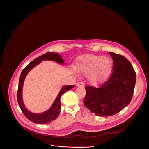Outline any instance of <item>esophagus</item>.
I'll return each mask as SVG.
<instances>
[{
	"instance_id": "1",
	"label": "esophagus",
	"mask_w": 149,
	"mask_h": 149,
	"mask_svg": "<svg viewBox=\"0 0 149 149\" xmlns=\"http://www.w3.org/2000/svg\"><path fill=\"white\" fill-rule=\"evenodd\" d=\"M77 86H82V87H84L85 86V84H84V82H83L82 81H79L77 83Z\"/></svg>"
}]
</instances>
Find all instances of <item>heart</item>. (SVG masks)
Returning <instances> with one entry per match:
<instances>
[{
    "label": "heart",
    "instance_id": "1",
    "mask_svg": "<svg viewBox=\"0 0 149 149\" xmlns=\"http://www.w3.org/2000/svg\"><path fill=\"white\" fill-rule=\"evenodd\" d=\"M113 68V61L109 57L90 55L82 58L78 70L84 75H88L90 81L96 84L102 81L110 75Z\"/></svg>",
    "mask_w": 149,
    "mask_h": 149
}]
</instances>
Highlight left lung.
Here are the masks:
<instances>
[{
	"mask_svg": "<svg viewBox=\"0 0 149 149\" xmlns=\"http://www.w3.org/2000/svg\"><path fill=\"white\" fill-rule=\"evenodd\" d=\"M109 54L114 63L110 78L98 87H86L84 105L98 116L114 115L128 105L136 84V74L130 62L123 55Z\"/></svg>",
	"mask_w": 149,
	"mask_h": 149,
	"instance_id": "8db88e82",
	"label": "left lung"
}]
</instances>
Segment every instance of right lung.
<instances>
[{
  "label": "right lung",
  "instance_id": "1",
  "mask_svg": "<svg viewBox=\"0 0 149 149\" xmlns=\"http://www.w3.org/2000/svg\"><path fill=\"white\" fill-rule=\"evenodd\" d=\"M42 60H51L61 63V64H63V59L61 58L59 54L56 53L47 52L38 57L37 58L35 59L33 61L31 62L22 70V72H21L19 81L18 89L17 91V100L20 109L22 110L25 116L28 120L36 124H47L50 123L52 120H55L58 117L60 113V100L61 95L64 94L66 91L72 89L74 87V85H72V86H65L62 87L58 96L56 97L55 100L54 101L53 104L49 108V109L47 111L40 114H35L32 113L29 111H28L25 107L22 98V91L24 82L26 75L29 72V71L34 67H35L36 65H38V63H39Z\"/></svg>",
  "mask_w": 149,
  "mask_h": 149
}]
</instances>
